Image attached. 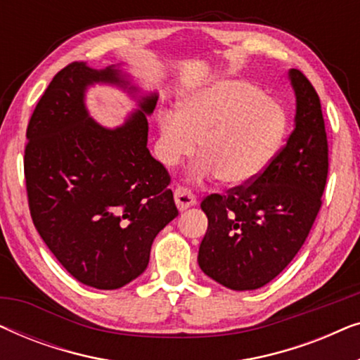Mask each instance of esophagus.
I'll return each instance as SVG.
<instances>
[{
    "label": "esophagus",
    "mask_w": 360,
    "mask_h": 360,
    "mask_svg": "<svg viewBox=\"0 0 360 360\" xmlns=\"http://www.w3.org/2000/svg\"><path fill=\"white\" fill-rule=\"evenodd\" d=\"M174 196H175L176 208H179L180 211H185V210H188L190 206L196 205L195 193L190 188H186V186H176L174 191Z\"/></svg>",
    "instance_id": "34e87169"
}]
</instances>
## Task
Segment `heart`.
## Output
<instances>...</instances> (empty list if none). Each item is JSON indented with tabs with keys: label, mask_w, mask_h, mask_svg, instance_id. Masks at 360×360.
<instances>
[{
	"label": "heart",
	"mask_w": 360,
	"mask_h": 360,
	"mask_svg": "<svg viewBox=\"0 0 360 360\" xmlns=\"http://www.w3.org/2000/svg\"><path fill=\"white\" fill-rule=\"evenodd\" d=\"M159 126V155L165 165L193 155L201 139V174L239 186L272 164L287 136L288 117L280 103L252 83L221 80L185 95L179 115L162 112Z\"/></svg>",
	"instance_id": "b5f03b06"
}]
</instances>
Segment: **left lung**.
Wrapping results in <instances>:
<instances>
[{
  "mask_svg": "<svg viewBox=\"0 0 360 360\" xmlns=\"http://www.w3.org/2000/svg\"><path fill=\"white\" fill-rule=\"evenodd\" d=\"M290 80L297 115L287 144L255 180L201 201L208 231L198 264L231 290H255L277 277L302 249L323 203L329 150L321 103L297 68Z\"/></svg>",
  "mask_w": 360,
  "mask_h": 360,
  "instance_id": "1",
  "label": "left lung"
}]
</instances>
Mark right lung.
<instances>
[{"label":"right lung","instance_id":"1","mask_svg":"<svg viewBox=\"0 0 360 360\" xmlns=\"http://www.w3.org/2000/svg\"><path fill=\"white\" fill-rule=\"evenodd\" d=\"M96 82L127 85L115 67L62 68L29 120L24 149L29 211L37 233L72 277L116 290L147 269L155 236L179 214L170 175L147 149L157 95L116 129L88 116Z\"/></svg>","mask_w":360,"mask_h":360}]
</instances>
